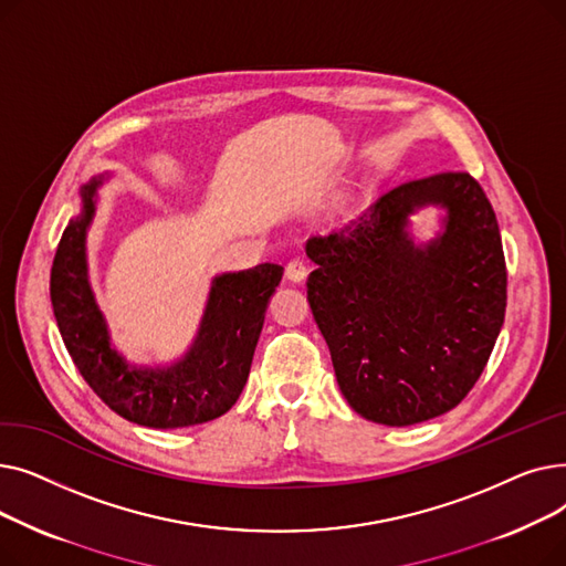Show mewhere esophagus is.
Instances as JSON below:
<instances>
[{
	"mask_svg": "<svg viewBox=\"0 0 566 566\" xmlns=\"http://www.w3.org/2000/svg\"><path fill=\"white\" fill-rule=\"evenodd\" d=\"M307 273H310V268H307V263L303 259H291L286 263V280L295 282V284L303 282L307 277Z\"/></svg>",
	"mask_w": 566,
	"mask_h": 566,
	"instance_id": "obj_1",
	"label": "esophagus"
}]
</instances>
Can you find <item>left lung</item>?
<instances>
[{"label":"left lung","instance_id":"8db88e82","mask_svg":"<svg viewBox=\"0 0 566 566\" xmlns=\"http://www.w3.org/2000/svg\"><path fill=\"white\" fill-rule=\"evenodd\" d=\"M446 208L443 231L415 247L407 216ZM307 301L339 390L365 420L408 427L459 406L482 376L507 307L493 206L468 171L385 192L331 235H312Z\"/></svg>","mask_w":566,"mask_h":566}]
</instances>
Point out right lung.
I'll return each mask as SVG.
<instances>
[{"instance_id": "add662e5", "label": "right lung", "mask_w": 566, "mask_h": 566, "mask_svg": "<svg viewBox=\"0 0 566 566\" xmlns=\"http://www.w3.org/2000/svg\"><path fill=\"white\" fill-rule=\"evenodd\" d=\"M103 174L82 186V211L59 241L50 298L71 358L103 403L128 422L181 429L211 422L241 397L263 316L284 268L261 263L213 280L190 350L169 367L128 365L109 342L107 323L86 275V229L96 213Z\"/></svg>"}]
</instances>
